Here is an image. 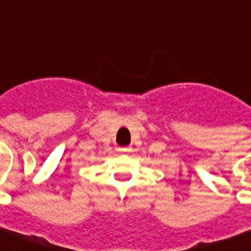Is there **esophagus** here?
I'll list each match as a JSON object with an SVG mask.
<instances>
[{
    "instance_id": "esophagus-1",
    "label": "esophagus",
    "mask_w": 251,
    "mask_h": 251,
    "mask_svg": "<svg viewBox=\"0 0 251 251\" xmlns=\"http://www.w3.org/2000/svg\"><path fill=\"white\" fill-rule=\"evenodd\" d=\"M118 151H120V152H122V153H126V152H130L131 148H129V147H126V148H118Z\"/></svg>"
}]
</instances>
